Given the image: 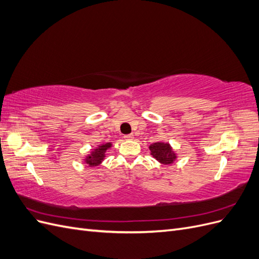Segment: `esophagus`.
I'll list each match as a JSON object with an SVG mask.
<instances>
[{"instance_id":"34e87169","label":"esophagus","mask_w":259,"mask_h":259,"mask_svg":"<svg viewBox=\"0 0 259 259\" xmlns=\"http://www.w3.org/2000/svg\"><path fill=\"white\" fill-rule=\"evenodd\" d=\"M124 138H125V139H133V138H134V135H133V134L125 135V136H124Z\"/></svg>"}]
</instances>
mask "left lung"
I'll use <instances>...</instances> for the list:
<instances>
[{
	"instance_id": "1",
	"label": "left lung",
	"mask_w": 259,
	"mask_h": 259,
	"mask_svg": "<svg viewBox=\"0 0 259 259\" xmlns=\"http://www.w3.org/2000/svg\"><path fill=\"white\" fill-rule=\"evenodd\" d=\"M150 154L163 165H170L175 163L177 159V153L168 143L156 142L149 146Z\"/></svg>"
}]
</instances>
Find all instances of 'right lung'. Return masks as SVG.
Here are the masks:
<instances>
[{"label":"right lung","instance_id":"1","mask_svg":"<svg viewBox=\"0 0 259 259\" xmlns=\"http://www.w3.org/2000/svg\"><path fill=\"white\" fill-rule=\"evenodd\" d=\"M112 147V143H106L100 144L96 148L92 149V151L86 154L84 158V164H86L89 167H94L100 165L106 158V153Z\"/></svg>","mask_w":259,"mask_h":259}]
</instances>
